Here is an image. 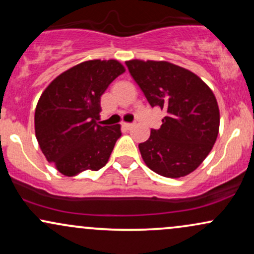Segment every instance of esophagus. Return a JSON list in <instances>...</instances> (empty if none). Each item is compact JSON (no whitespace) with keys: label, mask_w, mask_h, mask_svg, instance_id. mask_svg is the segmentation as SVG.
<instances>
[{"label":"esophagus","mask_w":254,"mask_h":254,"mask_svg":"<svg viewBox=\"0 0 254 254\" xmlns=\"http://www.w3.org/2000/svg\"><path fill=\"white\" fill-rule=\"evenodd\" d=\"M132 127H133L132 123H123V127H124V129H127V130L132 129Z\"/></svg>","instance_id":"1"}]
</instances>
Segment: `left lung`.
<instances>
[{
  "instance_id": "left-lung-1",
  "label": "left lung",
  "mask_w": 254,
  "mask_h": 254,
  "mask_svg": "<svg viewBox=\"0 0 254 254\" xmlns=\"http://www.w3.org/2000/svg\"><path fill=\"white\" fill-rule=\"evenodd\" d=\"M131 76L151 107L167 116L159 130L139 143L144 164L166 178L185 177L209 155L220 129L212 90L194 72L166 61H127Z\"/></svg>"
}]
</instances>
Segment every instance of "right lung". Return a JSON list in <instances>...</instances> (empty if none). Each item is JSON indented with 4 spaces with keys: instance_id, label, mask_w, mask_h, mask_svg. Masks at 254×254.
<instances>
[{
    "instance_id": "right-lung-1",
    "label": "right lung",
    "mask_w": 254,
    "mask_h": 254,
    "mask_svg": "<svg viewBox=\"0 0 254 254\" xmlns=\"http://www.w3.org/2000/svg\"><path fill=\"white\" fill-rule=\"evenodd\" d=\"M125 71L117 60H90L51 81L38 100L34 130L40 149L64 176L98 171L109 161L121 125H99L100 98Z\"/></svg>"
}]
</instances>
